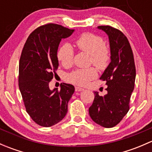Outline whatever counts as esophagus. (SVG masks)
<instances>
[{
    "label": "esophagus",
    "instance_id": "esophagus-1",
    "mask_svg": "<svg viewBox=\"0 0 152 152\" xmlns=\"http://www.w3.org/2000/svg\"><path fill=\"white\" fill-rule=\"evenodd\" d=\"M76 91H83V90H85V89L84 88H82V87H76Z\"/></svg>",
    "mask_w": 152,
    "mask_h": 152
}]
</instances>
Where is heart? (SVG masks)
<instances>
[{
    "label": "heart",
    "instance_id": "obj_1",
    "mask_svg": "<svg viewBox=\"0 0 152 152\" xmlns=\"http://www.w3.org/2000/svg\"><path fill=\"white\" fill-rule=\"evenodd\" d=\"M79 50L88 53L91 56V62L99 69H104L110 61V52L105 47L102 37L93 34L85 33L81 35L76 41ZM74 51L70 44L62 45L57 52L58 60L64 67H69L73 63ZM97 76L96 70L93 67L77 69L69 74L70 82L77 85H86Z\"/></svg>",
    "mask_w": 152,
    "mask_h": 152
}]
</instances>
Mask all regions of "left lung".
<instances>
[{
  "mask_svg": "<svg viewBox=\"0 0 152 152\" xmlns=\"http://www.w3.org/2000/svg\"><path fill=\"white\" fill-rule=\"evenodd\" d=\"M98 28L108 36L111 61L100 77L106 82L107 93L100 96L95 92L89 114L95 123L111 128L117 125L129 111L135 82V65L129 42L121 31L110 26H101Z\"/></svg>",
  "mask_w": 152,
  "mask_h": 152,
  "instance_id": "left-lung-1",
  "label": "left lung"
}]
</instances>
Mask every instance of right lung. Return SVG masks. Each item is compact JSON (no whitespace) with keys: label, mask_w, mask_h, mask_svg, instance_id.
Segmentation results:
<instances>
[{"label":"right lung","mask_w":152,"mask_h":152,"mask_svg":"<svg viewBox=\"0 0 152 152\" xmlns=\"http://www.w3.org/2000/svg\"><path fill=\"white\" fill-rule=\"evenodd\" d=\"M57 24H47L28 36L19 63V88L26 112L38 125L49 127L62 120L67 103L74 93L73 85L61 84L50 90L49 82L59 66L57 51L62 39L74 32Z\"/></svg>","instance_id":"right-lung-1"}]
</instances>
